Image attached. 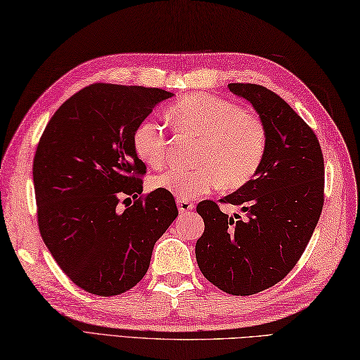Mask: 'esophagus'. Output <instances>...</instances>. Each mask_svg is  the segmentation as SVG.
Wrapping results in <instances>:
<instances>
[{"instance_id":"obj_1","label":"esophagus","mask_w":360,"mask_h":360,"mask_svg":"<svg viewBox=\"0 0 360 360\" xmlns=\"http://www.w3.org/2000/svg\"><path fill=\"white\" fill-rule=\"evenodd\" d=\"M177 207H179V211L185 214V212H191L195 208V203H193L191 200H186V199H179Z\"/></svg>"}]
</instances>
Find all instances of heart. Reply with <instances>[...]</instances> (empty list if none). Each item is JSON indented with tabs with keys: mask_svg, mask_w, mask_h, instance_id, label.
<instances>
[{
	"mask_svg": "<svg viewBox=\"0 0 360 360\" xmlns=\"http://www.w3.org/2000/svg\"><path fill=\"white\" fill-rule=\"evenodd\" d=\"M166 116L181 135L197 138L191 169L166 171L152 179V186L169 191L180 199H194L224 186H245L266 158L269 135L258 113L211 94L193 93L172 102ZM131 146L143 163L153 169L167 161L169 141L160 122L144 120L131 135Z\"/></svg>",
	"mask_w": 360,
	"mask_h": 360,
	"instance_id": "1",
	"label": "heart"
}]
</instances>
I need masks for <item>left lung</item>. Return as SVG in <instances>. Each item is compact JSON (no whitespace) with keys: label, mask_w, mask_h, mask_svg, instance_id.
Masks as SVG:
<instances>
[{"label":"left lung","mask_w":360,"mask_h":360,"mask_svg":"<svg viewBox=\"0 0 360 360\" xmlns=\"http://www.w3.org/2000/svg\"><path fill=\"white\" fill-rule=\"evenodd\" d=\"M229 88L266 122L267 152L255 179L219 200L245 217L212 200L197 205L205 231L195 258L210 283L244 297L280 283L302 258L323 210L325 163L317 135L283 98L256 84Z\"/></svg>","instance_id":"obj_1"}]
</instances>
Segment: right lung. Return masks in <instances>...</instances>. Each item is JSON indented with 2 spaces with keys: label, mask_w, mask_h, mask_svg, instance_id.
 Masks as SVG:
<instances>
[{
  "label": "right lung",
  "mask_w": 360,
  "mask_h": 360,
  "mask_svg": "<svg viewBox=\"0 0 360 360\" xmlns=\"http://www.w3.org/2000/svg\"><path fill=\"white\" fill-rule=\"evenodd\" d=\"M171 96L161 88L91 84L58 107L37 146L41 239L63 274L93 295H120L141 281L153 245L179 216L169 191L143 194L146 165L131 146L135 127ZM122 196L134 202L120 212Z\"/></svg>",
  "instance_id": "right-lung-1"
}]
</instances>
